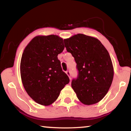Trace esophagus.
<instances>
[{
    "instance_id": "34e87169",
    "label": "esophagus",
    "mask_w": 131,
    "mask_h": 131,
    "mask_svg": "<svg viewBox=\"0 0 131 131\" xmlns=\"http://www.w3.org/2000/svg\"><path fill=\"white\" fill-rule=\"evenodd\" d=\"M66 74L68 75V76H69V79H70V72L69 71H66Z\"/></svg>"
}]
</instances>
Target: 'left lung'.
Here are the masks:
<instances>
[{
	"label": "left lung",
	"instance_id": "8db88e82",
	"mask_svg": "<svg viewBox=\"0 0 131 131\" xmlns=\"http://www.w3.org/2000/svg\"><path fill=\"white\" fill-rule=\"evenodd\" d=\"M66 50L74 58L78 70L72 87L79 101L91 105L102 99L113 79L114 70L107 50L95 37L77 34L64 39Z\"/></svg>",
	"mask_w": 131,
	"mask_h": 131
}]
</instances>
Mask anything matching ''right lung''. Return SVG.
<instances>
[{"instance_id":"right-lung-1","label":"right lung","mask_w":131,"mask_h":131,"mask_svg":"<svg viewBox=\"0 0 131 131\" xmlns=\"http://www.w3.org/2000/svg\"><path fill=\"white\" fill-rule=\"evenodd\" d=\"M64 48L63 39L51 35L35 37L24 49L20 63L22 82L27 94L40 105L54 102L69 83L58 59Z\"/></svg>"}]
</instances>
